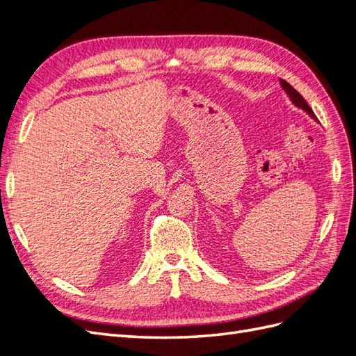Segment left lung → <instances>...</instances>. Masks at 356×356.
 Segmentation results:
<instances>
[{
	"instance_id": "1",
	"label": "left lung",
	"mask_w": 356,
	"mask_h": 356,
	"mask_svg": "<svg viewBox=\"0 0 356 356\" xmlns=\"http://www.w3.org/2000/svg\"><path fill=\"white\" fill-rule=\"evenodd\" d=\"M281 86H282V89H284V92L286 93L288 98L291 99V102H293V104L297 106V108H301L305 113H307L312 118H314L315 122H318V118H316L315 113L312 111V108L307 105V102L305 101L303 96H301V95L293 88V86H291L289 83H286L285 80H281Z\"/></svg>"
}]
</instances>
